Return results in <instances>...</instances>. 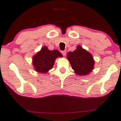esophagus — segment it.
I'll return each mask as SVG.
<instances>
[{"mask_svg": "<svg viewBox=\"0 0 121 121\" xmlns=\"http://www.w3.org/2000/svg\"><path fill=\"white\" fill-rule=\"evenodd\" d=\"M61 53H62V54H63V56H65L66 55V51H61Z\"/></svg>", "mask_w": 121, "mask_h": 121, "instance_id": "esophagus-1", "label": "esophagus"}]
</instances>
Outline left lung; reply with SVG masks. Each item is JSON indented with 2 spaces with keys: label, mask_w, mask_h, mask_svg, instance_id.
Returning <instances> with one entry per match:
<instances>
[{
  "label": "left lung",
  "mask_w": 121,
  "mask_h": 121,
  "mask_svg": "<svg viewBox=\"0 0 121 121\" xmlns=\"http://www.w3.org/2000/svg\"><path fill=\"white\" fill-rule=\"evenodd\" d=\"M67 58L73 69L78 75H87L94 68V60L92 55L80 46L73 52L68 53Z\"/></svg>",
  "instance_id": "1"
}]
</instances>
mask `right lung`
<instances>
[{
  "mask_svg": "<svg viewBox=\"0 0 121 121\" xmlns=\"http://www.w3.org/2000/svg\"><path fill=\"white\" fill-rule=\"evenodd\" d=\"M59 57H62V54L58 51H50L44 46L33 57L35 69L39 73H46L52 68L56 59Z\"/></svg>",
  "mask_w": 121,
  "mask_h": 121,
  "instance_id": "add662e5",
  "label": "right lung"
}]
</instances>
